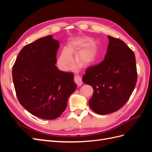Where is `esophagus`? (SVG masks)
Masks as SVG:
<instances>
[{"label": "esophagus", "mask_w": 152, "mask_h": 152, "mask_svg": "<svg viewBox=\"0 0 152 152\" xmlns=\"http://www.w3.org/2000/svg\"><path fill=\"white\" fill-rule=\"evenodd\" d=\"M74 81L78 86H80L82 84V81L81 78L79 75H75L74 77Z\"/></svg>", "instance_id": "esophagus-1"}]
</instances>
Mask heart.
Wrapping results in <instances>:
<instances>
[{
    "mask_svg": "<svg viewBox=\"0 0 152 152\" xmlns=\"http://www.w3.org/2000/svg\"><path fill=\"white\" fill-rule=\"evenodd\" d=\"M89 41L88 39H77L68 45L66 49H63L57 58L59 68L64 72L70 70L73 63L72 54L85 46ZM97 55V48L94 45H90L78 52L75 56V60L81 66H87L95 61Z\"/></svg>",
    "mask_w": 152,
    "mask_h": 152,
    "instance_id": "b5f03b06",
    "label": "heart"
}]
</instances>
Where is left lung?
Returning a JSON list of instances; mask_svg holds the SVG:
<instances>
[{"label": "left lung", "mask_w": 152, "mask_h": 152, "mask_svg": "<svg viewBox=\"0 0 152 152\" xmlns=\"http://www.w3.org/2000/svg\"><path fill=\"white\" fill-rule=\"evenodd\" d=\"M109 44L104 60L89 67L82 81L93 88L89 101L93 111L107 115L117 111L126 104L137 82L134 52L122 40L108 36Z\"/></svg>", "instance_id": "1"}]
</instances>
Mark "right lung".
Instances as JSON below:
<instances>
[{
	"instance_id": "add662e5",
	"label": "right lung",
	"mask_w": 152,
	"mask_h": 152,
	"mask_svg": "<svg viewBox=\"0 0 152 152\" xmlns=\"http://www.w3.org/2000/svg\"><path fill=\"white\" fill-rule=\"evenodd\" d=\"M59 41L49 35L23 48L12 67L16 96L22 107L44 120L59 117L77 88L71 72L55 65Z\"/></svg>"
}]
</instances>
